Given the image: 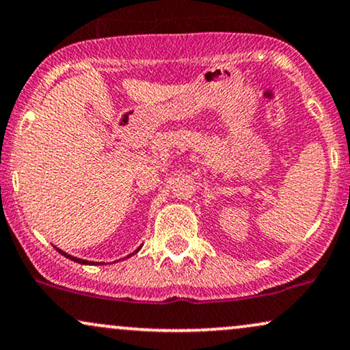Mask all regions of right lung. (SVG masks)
<instances>
[{"mask_svg": "<svg viewBox=\"0 0 350 350\" xmlns=\"http://www.w3.org/2000/svg\"><path fill=\"white\" fill-rule=\"evenodd\" d=\"M140 247H142V245H140ZM140 247H139V249H137V250H134V252H132V254H131V255L124 256V258H129V256H132V255H135V254H137V252H139V250H140ZM56 250H57V252H59V254H61V255H64V256H66V258L72 260V262H76V263H81V265H96V262H88V260H82V258H77V256H74V255H69V254H66V252H64V250L57 249V247H56ZM124 258H122V260H124ZM116 262H119V260H116ZM98 265H101V263H98Z\"/></svg>", "mask_w": 350, "mask_h": 350, "instance_id": "obj_1", "label": "right lung"}]
</instances>
